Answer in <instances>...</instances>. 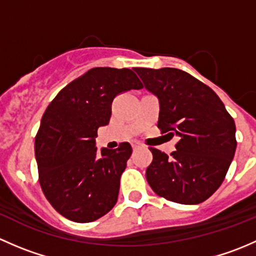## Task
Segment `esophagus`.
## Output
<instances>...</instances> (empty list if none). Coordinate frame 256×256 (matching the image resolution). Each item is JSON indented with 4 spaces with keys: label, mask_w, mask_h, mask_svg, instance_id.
Instances as JSON below:
<instances>
[{
    "label": "esophagus",
    "mask_w": 256,
    "mask_h": 256,
    "mask_svg": "<svg viewBox=\"0 0 256 256\" xmlns=\"http://www.w3.org/2000/svg\"><path fill=\"white\" fill-rule=\"evenodd\" d=\"M131 146H132L134 150H138L140 147H142V144H141L140 142H138V141H134V142L131 144Z\"/></svg>",
    "instance_id": "obj_1"
}]
</instances>
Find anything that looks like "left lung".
I'll use <instances>...</instances> for the list:
<instances>
[{
  "mask_svg": "<svg viewBox=\"0 0 256 256\" xmlns=\"http://www.w3.org/2000/svg\"><path fill=\"white\" fill-rule=\"evenodd\" d=\"M135 72L158 98L157 128L170 138H178L171 156L150 147L154 156L146 170L150 187L171 202H204L220 187L236 154L233 118L208 85L180 69Z\"/></svg>",
  "mask_w": 256,
  "mask_h": 256,
  "instance_id": "1",
  "label": "left lung"
}]
</instances>
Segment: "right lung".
<instances>
[{"mask_svg":"<svg viewBox=\"0 0 256 256\" xmlns=\"http://www.w3.org/2000/svg\"><path fill=\"white\" fill-rule=\"evenodd\" d=\"M141 88L131 69L92 68L64 86L43 114L34 142L40 184L52 207L69 220L94 222L118 202L132 148L122 142L99 154L95 138L109 124L115 96Z\"/></svg>","mask_w":256,"mask_h":256,"instance_id":"obj_1","label":"right lung"}]
</instances>
